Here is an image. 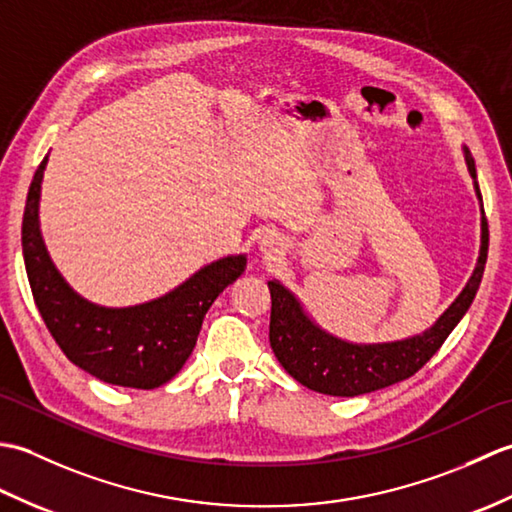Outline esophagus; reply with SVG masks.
<instances>
[{"instance_id":"esophagus-1","label":"esophagus","mask_w":512,"mask_h":512,"mask_svg":"<svg viewBox=\"0 0 512 512\" xmlns=\"http://www.w3.org/2000/svg\"><path fill=\"white\" fill-rule=\"evenodd\" d=\"M259 248L264 250V255L268 259H275L277 255L284 253V239H281L277 233H264L259 237Z\"/></svg>"}]
</instances>
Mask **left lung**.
I'll use <instances>...</instances> for the list:
<instances>
[{
    "instance_id": "left-lung-1",
    "label": "left lung",
    "mask_w": 512,
    "mask_h": 512,
    "mask_svg": "<svg viewBox=\"0 0 512 512\" xmlns=\"http://www.w3.org/2000/svg\"><path fill=\"white\" fill-rule=\"evenodd\" d=\"M466 167L473 178L475 195L482 211V246L471 279L440 319L422 334L389 343H350L339 336L321 330L301 301L279 284L268 281L270 299V347L286 372L299 380L303 387L328 396H361L383 389L413 376L436 354L455 325L471 308L475 292L480 288L488 257V224L484 215L480 184H477L475 160L469 147H462Z\"/></svg>"
}]
</instances>
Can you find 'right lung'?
Instances as JSON below:
<instances>
[{
  "label": "right lung",
  "instance_id": "obj_1",
  "mask_svg": "<svg viewBox=\"0 0 512 512\" xmlns=\"http://www.w3.org/2000/svg\"><path fill=\"white\" fill-rule=\"evenodd\" d=\"M46 165L48 156L30 182L21 224L24 264L43 323L63 354L103 383L132 389L165 385L187 363L217 295L244 273L246 255L217 259L167 295L140 306H96L68 286L43 244L39 198Z\"/></svg>",
  "mask_w": 512,
  "mask_h": 512
}]
</instances>
